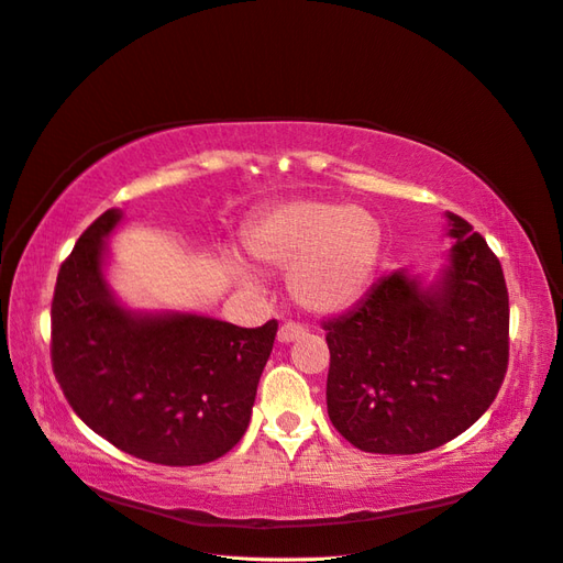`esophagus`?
<instances>
[{"label": "esophagus", "instance_id": "34e87169", "mask_svg": "<svg viewBox=\"0 0 563 563\" xmlns=\"http://www.w3.org/2000/svg\"><path fill=\"white\" fill-rule=\"evenodd\" d=\"M305 333H308V329L300 327V323H296V321H286L284 327L279 329L277 338H279V343H294V340L302 338Z\"/></svg>", "mask_w": 563, "mask_h": 563}]
</instances>
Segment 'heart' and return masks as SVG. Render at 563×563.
<instances>
[{
    "label": "heart",
    "instance_id": "obj_1",
    "mask_svg": "<svg viewBox=\"0 0 563 563\" xmlns=\"http://www.w3.org/2000/svg\"><path fill=\"white\" fill-rule=\"evenodd\" d=\"M255 261L291 269V294L312 312L350 308L368 288L383 251L380 220L362 207L298 197L277 203L246 230Z\"/></svg>",
    "mask_w": 563,
    "mask_h": 563
}]
</instances>
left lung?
<instances>
[{"label":"left lung","mask_w":563,"mask_h":563,"mask_svg":"<svg viewBox=\"0 0 563 563\" xmlns=\"http://www.w3.org/2000/svg\"><path fill=\"white\" fill-rule=\"evenodd\" d=\"M451 265L422 288L383 277L354 308L323 321L333 428L366 453L411 455L463 434L496 399L509 362V296L500 261L449 213Z\"/></svg>","instance_id":"8db88e82"}]
</instances>
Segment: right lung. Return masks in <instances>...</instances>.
Returning a JSON list of instances; mask_svg holds the SVG:
<instances>
[{
  "label": "right lung",
  "instance_id": "1",
  "mask_svg": "<svg viewBox=\"0 0 563 563\" xmlns=\"http://www.w3.org/2000/svg\"><path fill=\"white\" fill-rule=\"evenodd\" d=\"M117 209L81 232L51 302V366L73 411L112 446L190 467L225 455L249 428L277 319L258 329L197 314L119 308L103 277Z\"/></svg>",
  "mask_w": 563,
  "mask_h": 563
}]
</instances>
